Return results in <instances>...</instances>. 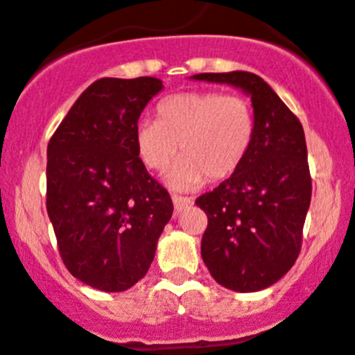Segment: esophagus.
<instances>
[{
  "instance_id": "esophagus-1",
  "label": "esophagus",
  "mask_w": 355,
  "mask_h": 355,
  "mask_svg": "<svg viewBox=\"0 0 355 355\" xmlns=\"http://www.w3.org/2000/svg\"><path fill=\"white\" fill-rule=\"evenodd\" d=\"M175 206V213H182L184 209H187L192 205V201L189 198H180V196H171Z\"/></svg>"
}]
</instances>
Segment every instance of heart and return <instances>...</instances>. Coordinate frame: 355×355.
<instances>
[{"instance_id":"heart-1","label":"heart","mask_w":355,"mask_h":355,"mask_svg":"<svg viewBox=\"0 0 355 355\" xmlns=\"http://www.w3.org/2000/svg\"><path fill=\"white\" fill-rule=\"evenodd\" d=\"M157 121L135 126V147L144 166L163 171L178 156L180 163L166 175L173 191H194L209 178L232 177L250 154L254 114L250 102L223 92H184L159 102Z\"/></svg>"}]
</instances>
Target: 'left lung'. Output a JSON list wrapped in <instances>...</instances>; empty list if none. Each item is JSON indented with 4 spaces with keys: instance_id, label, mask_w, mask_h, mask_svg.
<instances>
[{
    "instance_id": "1",
    "label": "left lung",
    "mask_w": 355,
    "mask_h": 355,
    "mask_svg": "<svg viewBox=\"0 0 355 355\" xmlns=\"http://www.w3.org/2000/svg\"><path fill=\"white\" fill-rule=\"evenodd\" d=\"M191 79L230 85L251 98L250 154L232 177L196 205L208 216L201 254L213 279L239 293L265 290L293 267L302 248L312 196L304 128L253 72H205Z\"/></svg>"
}]
</instances>
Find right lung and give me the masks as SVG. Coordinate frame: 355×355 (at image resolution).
Wrapping results in <instances>:
<instances>
[{
  "label": "right lung",
  "mask_w": 355,
  "mask_h": 355,
  "mask_svg": "<svg viewBox=\"0 0 355 355\" xmlns=\"http://www.w3.org/2000/svg\"><path fill=\"white\" fill-rule=\"evenodd\" d=\"M163 90L157 78H102L74 102L48 144L46 211L69 272L118 293L139 283L173 202L140 161L135 126Z\"/></svg>",
  "instance_id": "obj_1"
}]
</instances>
